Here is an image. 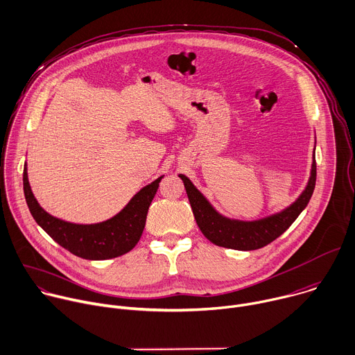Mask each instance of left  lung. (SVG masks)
<instances>
[{"label":"left lung","instance_id":"obj_1","mask_svg":"<svg viewBox=\"0 0 355 355\" xmlns=\"http://www.w3.org/2000/svg\"><path fill=\"white\" fill-rule=\"evenodd\" d=\"M179 178L183 180L196 223L202 235L209 242L217 246L235 250H256L271 243L279 235L284 234L308 205L316 183L315 151L311 176L305 190L300 194V197L286 209L256 221L231 220L221 216L196 189L187 176L180 173Z\"/></svg>","mask_w":355,"mask_h":355}]
</instances>
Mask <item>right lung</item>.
<instances>
[{
    "label": "right lung",
    "instance_id": "1",
    "mask_svg": "<svg viewBox=\"0 0 355 355\" xmlns=\"http://www.w3.org/2000/svg\"><path fill=\"white\" fill-rule=\"evenodd\" d=\"M164 176L141 189L110 220L98 224H73L46 212L35 198L28 168H24V193L29 211L39 227L60 246L87 260H106L130 252L143 235L148 208Z\"/></svg>",
    "mask_w": 355,
    "mask_h": 355
}]
</instances>
